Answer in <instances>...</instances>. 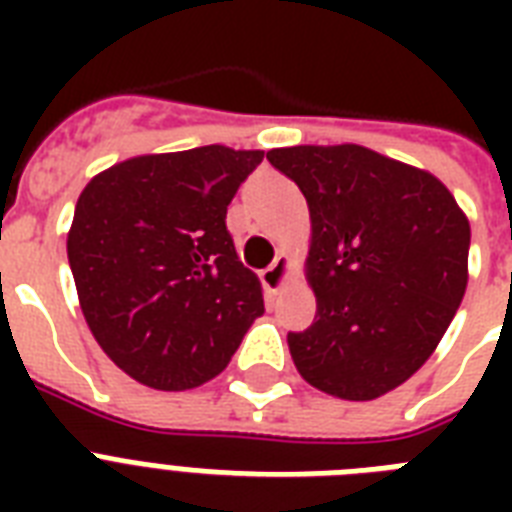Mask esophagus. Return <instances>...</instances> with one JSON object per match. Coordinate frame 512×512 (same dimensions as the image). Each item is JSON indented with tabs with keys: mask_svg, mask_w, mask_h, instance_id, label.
Listing matches in <instances>:
<instances>
[{
	"mask_svg": "<svg viewBox=\"0 0 512 512\" xmlns=\"http://www.w3.org/2000/svg\"><path fill=\"white\" fill-rule=\"evenodd\" d=\"M287 271H289V260L287 255H279L273 260L265 271H260V281H263L265 292H279L284 287V281H287Z\"/></svg>",
	"mask_w": 512,
	"mask_h": 512,
	"instance_id": "obj_1",
	"label": "esophagus"
}]
</instances>
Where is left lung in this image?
Listing matches in <instances>:
<instances>
[{
    "mask_svg": "<svg viewBox=\"0 0 512 512\" xmlns=\"http://www.w3.org/2000/svg\"><path fill=\"white\" fill-rule=\"evenodd\" d=\"M311 209L316 321L289 332L297 372L348 401L406 382L468 287L470 223L441 180L364 146L273 148Z\"/></svg>",
    "mask_w": 512,
    "mask_h": 512,
    "instance_id": "obj_1",
    "label": "left lung"
}]
</instances>
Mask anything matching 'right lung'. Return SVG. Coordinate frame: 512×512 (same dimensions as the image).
<instances>
[{"mask_svg":"<svg viewBox=\"0 0 512 512\" xmlns=\"http://www.w3.org/2000/svg\"><path fill=\"white\" fill-rule=\"evenodd\" d=\"M263 151L201 146L135 156L87 183L68 265L106 356L156 390H188L228 366L263 289L225 225Z\"/></svg>","mask_w":512,"mask_h":512,"instance_id":"obj_1","label":"right lung"}]
</instances>
